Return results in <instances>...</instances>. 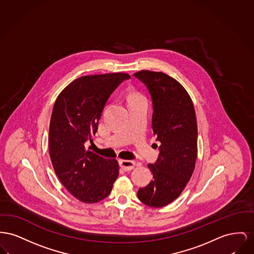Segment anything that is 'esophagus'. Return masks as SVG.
Segmentation results:
<instances>
[{
	"label": "esophagus",
	"instance_id": "obj_1",
	"mask_svg": "<svg viewBox=\"0 0 254 254\" xmlns=\"http://www.w3.org/2000/svg\"><path fill=\"white\" fill-rule=\"evenodd\" d=\"M120 165L124 171H130L134 167L135 163L132 160H120Z\"/></svg>",
	"mask_w": 254,
	"mask_h": 254
}]
</instances>
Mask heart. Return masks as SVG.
I'll list each match as a JSON object with an SVG mask.
<instances>
[{
    "instance_id": "b5f03b06",
    "label": "heart",
    "mask_w": 254,
    "mask_h": 254,
    "mask_svg": "<svg viewBox=\"0 0 254 254\" xmlns=\"http://www.w3.org/2000/svg\"><path fill=\"white\" fill-rule=\"evenodd\" d=\"M126 99H127L128 106H130L132 104H135V103H139V102H146L144 95L135 90L129 91V93L126 96Z\"/></svg>"
}]
</instances>
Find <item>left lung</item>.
Here are the masks:
<instances>
[{
	"mask_svg": "<svg viewBox=\"0 0 254 254\" xmlns=\"http://www.w3.org/2000/svg\"><path fill=\"white\" fill-rule=\"evenodd\" d=\"M133 75L146 86L151 95L152 128L160 142L158 159L154 164H148L153 181L138 189L137 198L148 206L162 207L181 195L194 171L196 114L186 89L171 76L150 70Z\"/></svg>",
	"mask_w": 254,
	"mask_h": 254,
	"instance_id": "left-lung-1",
	"label": "left lung"
}]
</instances>
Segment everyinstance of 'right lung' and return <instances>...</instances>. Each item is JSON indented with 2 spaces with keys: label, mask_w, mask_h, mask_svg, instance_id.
<instances>
[{
  "label": "right lung",
  "mask_w": 254,
  "mask_h": 254,
  "mask_svg": "<svg viewBox=\"0 0 254 254\" xmlns=\"http://www.w3.org/2000/svg\"><path fill=\"white\" fill-rule=\"evenodd\" d=\"M127 73L82 76L58 95L51 118L49 148L54 171L61 184L76 199L94 203L112 191L120 166L87 150L98 129V121L110 95Z\"/></svg>",
  "instance_id": "add662e5"
}]
</instances>
